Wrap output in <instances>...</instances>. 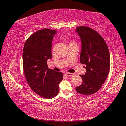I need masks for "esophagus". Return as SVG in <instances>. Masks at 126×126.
<instances>
[{
    "mask_svg": "<svg viewBox=\"0 0 126 126\" xmlns=\"http://www.w3.org/2000/svg\"><path fill=\"white\" fill-rule=\"evenodd\" d=\"M64 74L67 77H73V76H74V73H67V72L65 73Z\"/></svg>",
    "mask_w": 126,
    "mask_h": 126,
    "instance_id": "obj_1",
    "label": "esophagus"
}]
</instances>
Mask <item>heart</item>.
<instances>
[{
    "instance_id": "heart-1",
    "label": "heart",
    "mask_w": 126,
    "mask_h": 126,
    "mask_svg": "<svg viewBox=\"0 0 126 126\" xmlns=\"http://www.w3.org/2000/svg\"><path fill=\"white\" fill-rule=\"evenodd\" d=\"M75 42H74V41H70V42H69V45H75Z\"/></svg>"
}]
</instances>
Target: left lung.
I'll return each mask as SVG.
<instances>
[{"label":"left lung","mask_w":126,"mask_h":126,"mask_svg":"<svg viewBox=\"0 0 126 126\" xmlns=\"http://www.w3.org/2000/svg\"><path fill=\"white\" fill-rule=\"evenodd\" d=\"M75 31L81 40L80 62L86 65L85 74L80 75L83 83L75 90L89 95L97 92L106 80L110 68V56L104 38L94 30L79 26Z\"/></svg>","instance_id":"obj_1"}]
</instances>
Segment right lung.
<instances>
[{
	"label": "right lung",
	"mask_w": 126,
	"mask_h": 126,
	"mask_svg": "<svg viewBox=\"0 0 126 126\" xmlns=\"http://www.w3.org/2000/svg\"><path fill=\"white\" fill-rule=\"evenodd\" d=\"M57 32L44 29L30 36L23 49L24 72L27 83L34 92L46 99L57 95L63 79L61 72L48 68L47 61L52 58V42Z\"/></svg>",
	"instance_id": "1"
}]
</instances>
